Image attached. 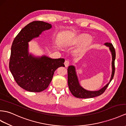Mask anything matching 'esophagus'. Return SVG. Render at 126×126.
<instances>
[{
  "label": "esophagus",
  "mask_w": 126,
  "mask_h": 126,
  "mask_svg": "<svg viewBox=\"0 0 126 126\" xmlns=\"http://www.w3.org/2000/svg\"><path fill=\"white\" fill-rule=\"evenodd\" d=\"M64 64H65V67H68L69 65V61L68 60H65Z\"/></svg>",
  "instance_id": "esophagus-1"
}]
</instances>
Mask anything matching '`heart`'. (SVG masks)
<instances>
[{
    "label": "heart",
    "instance_id": "obj_1",
    "mask_svg": "<svg viewBox=\"0 0 126 126\" xmlns=\"http://www.w3.org/2000/svg\"><path fill=\"white\" fill-rule=\"evenodd\" d=\"M89 39V37L87 35H83L79 36V38L77 39V41H76V42H77L78 43H81L88 41Z\"/></svg>",
    "mask_w": 126,
    "mask_h": 126
}]
</instances>
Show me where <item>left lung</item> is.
<instances>
[{
    "instance_id": "left-lung-1",
    "label": "left lung",
    "mask_w": 126,
    "mask_h": 126,
    "mask_svg": "<svg viewBox=\"0 0 126 126\" xmlns=\"http://www.w3.org/2000/svg\"><path fill=\"white\" fill-rule=\"evenodd\" d=\"M106 47H109L110 50L111 51L112 57V71L111 77L110 79L109 82L106 84L105 86L103 87L100 90L97 91H89L85 90L83 87L81 86L79 83V79L78 78L77 74H76V69L75 66H69L68 67V85L70 91L74 96L79 98H93L97 96H100V94L104 93L107 87L109 86L110 82L112 80L114 77V72H115V66L114 61L115 59V49L113 47L112 43H106L104 44Z\"/></svg>"
}]
</instances>
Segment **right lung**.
Listing matches in <instances>:
<instances>
[{"label": "right lung", "instance_id": "right-lung-1", "mask_svg": "<svg viewBox=\"0 0 126 126\" xmlns=\"http://www.w3.org/2000/svg\"><path fill=\"white\" fill-rule=\"evenodd\" d=\"M51 28L50 23L33 21L21 30L12 43L9 68L17 84L27 91L39 93L44 90L52 79L55 70L65 67L63 58L36 57L29 53L28 42Z\"/></svg>", "mask_w": 126, "mask_h": 126}]
</instances>
